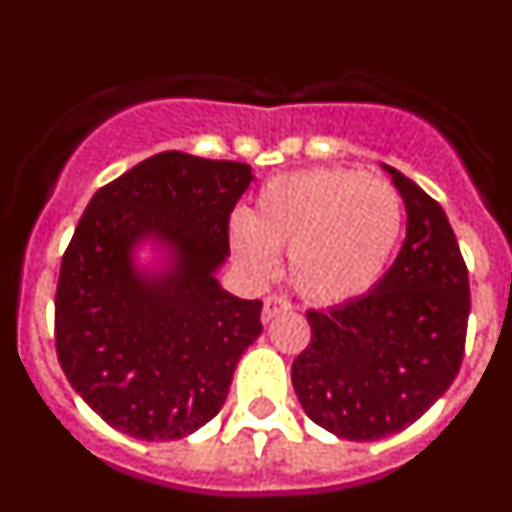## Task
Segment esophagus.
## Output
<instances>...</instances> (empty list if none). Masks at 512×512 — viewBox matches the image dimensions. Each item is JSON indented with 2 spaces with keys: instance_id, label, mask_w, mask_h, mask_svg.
Returning <instances> with one entry per match:
<instances>
[{
  "instance_id": "esophagus-1",
  "label": "esophagus",
  "mask_w": 512,
  "mask_h": 512,
  "mask_svg": "<svg viewBox=\"0 0 512 512\" xmlns=\"http://www.w3.org/2000/svg\"><path fill=\"white\" fill-rule=\"evenodd\" d=\"M289 307H292V302L287 300L284 295H269L264 300V310H261V320L264 323H269V320H274L279 315V312H287Z\"/></svg>"
}]
</instances>
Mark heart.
Wrapping results in <instances>:
<instances>
[{
	"label": "heart",
	"mask_w": 512,
	"mask_h": 512,
	"mask_svg": "<svg viewBox=\"0 0 512 512\" xmlns=\"http://www.w3.org/2000/svg\"><path fill=\"white\" fill-rule=\"evenodd\" d=\"M402 217V197L390 182L359 169H307L269 179L253 217H233L230 238L253 277H271L277 251L289 248L297 292L333 305L379 282L400 243Z\"/></svg>",
	"instance_id": "heart-1"
}]
</instances>
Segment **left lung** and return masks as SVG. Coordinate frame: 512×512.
Returning <instances> with one entry per match:
<instances>
[{
  "mask_svg": "<svg viewBox=\"0 0 512 512\" xmlns=\"http://www.w3.org/2000/svg\"><path fill=\"white\" fill-rule=\"evenodd\" d=\"M408 210L395 264L366 295L307 310L310 343L292 364L302 408L348 441H379L413 425L449 390L464 359L469 277L449 217L397 169Z\"/></svg>",
  "mask_w": 512,
  "mask_h": 512,
  "instance_id": "8db88e82",
  "label": "left lung"
}]
</instances>
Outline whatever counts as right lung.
<instances>
[{"label":"right lung","mask_w":512,"mask_h":512,"mask_svg":"<svg viewBox=\"0 0 512 512\" xmlns=\"http://www.w3.org/2000/svg\"><path fill=\"white\" fill-rule=\"evenodd\" d=\"M248 164L164 151L97 189L63 251L56 354L89 408L117 431L174 441L210 423L235 364L261 336V300L220 289L230 212ZM146 234L175 248L164 278H143L129 253Z\"/></svg>","instance_id":"right-lung-1"}]
</instances>
